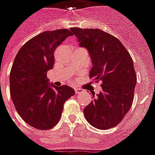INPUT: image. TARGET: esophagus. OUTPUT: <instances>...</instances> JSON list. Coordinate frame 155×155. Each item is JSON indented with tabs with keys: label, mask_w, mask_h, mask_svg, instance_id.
I'll return each instance as SVG.
<instances>
[{
	"label": "esophagus",
	"mask_w": 155,
	"mask_h": 155,
	"mask_svg": "<svg viewBox=\"0 0 155 155\" xmlns=\"http://www.w3.org/2000/svg\"><path fill=\"white\" fill-rule=\"evenodd\" d=\"M75 94H79L82 91L81 89H79V88H75Z\"/></svg>",
	"instance_id": "esophagus-1"
}]
</instances>
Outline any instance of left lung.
Listing matches in <instances>:
<instances>
[{"instance_id": "obj_1", "label": "left lung", "mask_w": 155, "mask_h": 155, "mask_svg": "<svg viewBox=\"0 0 155 155\" xmlns=\"http://www.w3.org/2000/svg\"><path fill=\"white\" fill-rule=\"evenodd\" d=\"M70 30L87 49L92 68L91 79L101 81L102 91L84 108L91 125L107 130L118 125L130 110L137 77L133 60L119 39L103 30L71 28Z\"/></svg>"}]
</instances>
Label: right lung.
Listing matches in <instances>:
<instances>
[{
	"mask_svg": "<svg viewBox=\"0 0 155 155\" xmlns=\"http://www.w3.org/2000/svg\"><path fill=\"white\" fill-rule=\"evenodd\" d=\"M70 36L68 29L39 34L21 47L11 68L10 95L15 108L24 121L38 130L56 126L64 102L75 95L71 87L54 86L47 78L53 68L55 49Z\"/></svg>",
	"mask_w": 155,
	"mask_h": 155,
	"instance_id": "1",
	"label": "right lung"
}]
</instances>
